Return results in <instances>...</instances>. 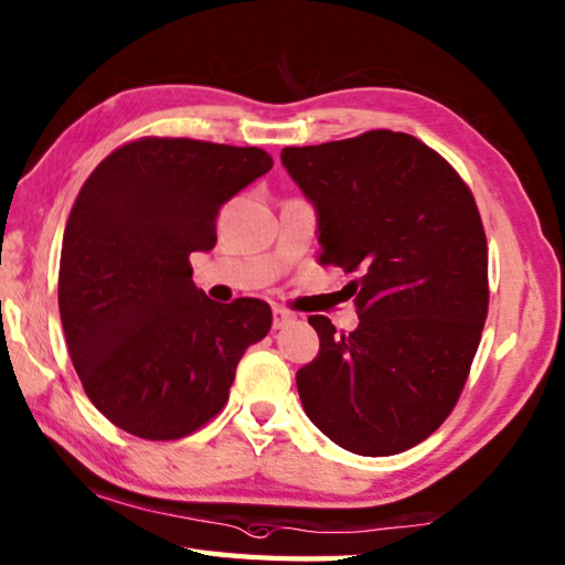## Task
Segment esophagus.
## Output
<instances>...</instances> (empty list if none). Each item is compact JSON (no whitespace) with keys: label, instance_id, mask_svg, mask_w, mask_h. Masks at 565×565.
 I'll list each match as a JSON object with an SVG mask.
<instances>
[{"label":"esophagus","instance_id":"34e87169","mask_svg":"<svg viewBox=\"0 0 565 565\" xmlns=\"http://www.w3.org/2000/svg\"><path fill=\"white\" fill-rule=\"evenodd\" d=\"M294 319H296V313L286 309V306H274V329H281Z\"/></svg>","mask_w":565,"mask_h":565}]
</instances>
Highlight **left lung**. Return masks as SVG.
<instances>
[{
    "mask_svg": "<svg viewBox=\"0 0 565 565\" xmlns=\"http://www.w3.org/2000/svg\"><path fill=\"white\" fill-rule=\"evenodd\" d=\"M281 161L319 209V262L351 274L359 329L309 317L321 349L296 374L306 416L359 456H394L451 416L489 313V244L448 161L374 129Z\"/></svg>",
    "mask_w": 565,
    "mask_h": 565,
    "instance_id": "1",
    "label": "left lung"
}]
</instances>
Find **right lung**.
Returning a JSON list of instances; mask_svg holds the SVG:
<instances>
[{
    "mask_svg": "<svg viewBox=\"0 0 565 565\" xmlns=\"http://www.w3.org/2000/svg\"><path fill=\"white\" fill-rule=\"evenodd\" d=\"M274 167L259 147L141 137L84 181L66 218L60 313L94 406L147 441H177L226 406L236 366L271 329L262 299L216 303L189 256L216 246V216Z\"/></svg>",
    "mask_w": 565,
    "mask_h": 565,
    "instance_id": "add662e5",
    "label": "right lung"
}]
</instances>
